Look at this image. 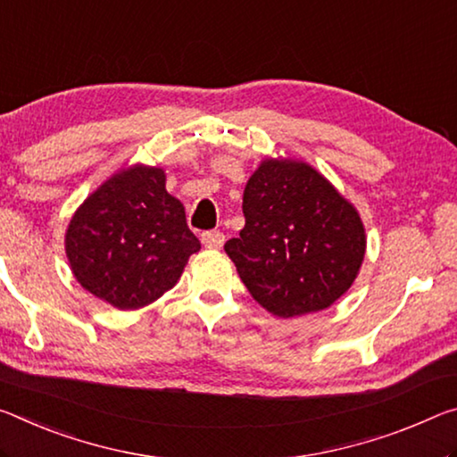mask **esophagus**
Wrapping results in <instances>:
<instances>
[{
  "mask_svg": "<svg viewBox=\"0 0 457 457\" xmlns=\"http://www.w3.org/2000/svg\"><path fill=\"white\" fill-rule=\"evenodd\" d=\"M201 242L205 248L217 250L221 248L223 242H226V236H223V231L220 229H212V231H205V234H201Z\"/></svg>",
  "mask_w": 457,
  "mask_h": 457,
  "instance_id": "esophagus-1",
  "label": "esophagus"
}]
</instances>
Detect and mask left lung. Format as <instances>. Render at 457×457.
<instances>
[{"instance_id": "1", "label": "left lung", "mask_w": 457, "mask_h": 457, "mask_svg": "<svg viewBox=\"0 0 457 457\" xmlns=\"http://www.w3.org/2000/svg\"><path fill=\"white\" fill-rule=\"evenodd\" d=\"M242 209L245 226L223 248L270 313H313L352 287L366 252L364 226L309 164L264 161L245 185Z\"/></svg>"}]
</instances>
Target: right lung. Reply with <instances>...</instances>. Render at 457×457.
Returning a JSON list of instances; mask_svg holds the SVG:
<instances>
[{"mask_svg": "<svg viewBox=\"0 0 457 457\" xmlns=\"http://www.w3.org/2000/svg\"><path fill=\"white\" fill-rule=\"evenodd\" d=\"M67 256L77 280L118 309H137L177 285L201 244L164 172L134 166L112 177L72 215Z\"/></svg>", "mask_w": 457, "mask_h": 457, "instance_id": "1", "label": "right lung"}]
</instances>
